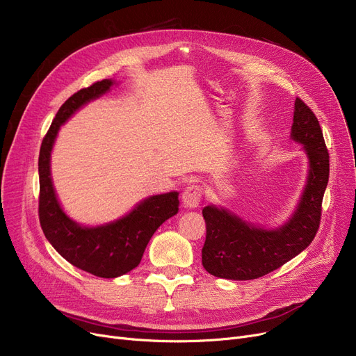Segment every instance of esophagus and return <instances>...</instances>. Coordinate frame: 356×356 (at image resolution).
Instances as JSON below:
<instances>
[{"label":"esophagus","mask_w":356,"mask_h":356,"mask_svg":"<svg viewBox=\"0 0 356 356\" xmlns=\"http://www.w3.org/2000/svg\"><path fill=\"white\" fill-rule=\"evenodd\" d=\"M200 199H202V189H200V186H197V184L188 186V188L184 189V192L181 195V202H183V207L186 209L197 208Z\"/></svg>","instance_id":"1"}]
</instances>
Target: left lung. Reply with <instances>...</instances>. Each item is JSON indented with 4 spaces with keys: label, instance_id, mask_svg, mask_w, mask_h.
Instances as JSON below:
<instances>
[{
    "label": "left lung",
    "instance_id": "left-lung-1",
    "mask_svg": "<svg viewBox=\"0 0 356 356\" xmlns=\"http://www.w3.org/2000/svg\"><path fill=\"white\" fill-rule=\"evenodd\" d=\"M290 138L303 145L307 157L306 183L294 212L282 225L263 227L220 204L204 207L207 241L202 266L209 274L235 282L254 280L280 268L310 245L321 223L329 153L319 121L298 98L294 102Z\"/></svg>",
    "mask_w": 356,
    "mask_h": 356
}]
</instances>
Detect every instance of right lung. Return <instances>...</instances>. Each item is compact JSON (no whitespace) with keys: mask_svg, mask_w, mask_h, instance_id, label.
Returning <instances> with one entry per match:
<instances>
[{"mask_svg":"<svg viewBox=\"0 0 356 356\" xmlns=\"http://www.w3.org/2000/svg\"><path fill=\"white\" fill-rule=\"evenodd\" d=\"M114 79H104L72 95L58 111L42 143L39 156V216L44 236L74 267L102 278H115L134 270L148 241L163 222L179 212V192L148 196L121 218L102 225H82L62 208L51 179V152L60 127L90 101L109 92Z\"/></svg>","mask_w":356,"mask_h":356,"instance_id":"1","label":"right lung"}]
</instances>
